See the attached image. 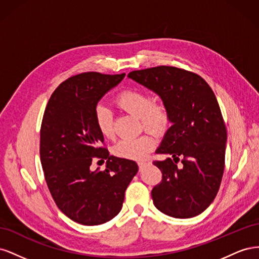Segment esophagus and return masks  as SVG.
Listing matches in <instances>:
<instances>
[{"label":"esophagus","mask_w":259,"mask_h":259,"mask_svg":"<svg viewBox=\"0 0 259 259\" xmlns=\"http://www.w3.org/2000/svg\"><path fill=\"white\" fill-rule=\"evenodd\" d=\"M137 164H138V167H139V168H143V167L146 165V162H143V161H142V162H138Z\"/></svg>","instance_id":"1"}]
</instances>
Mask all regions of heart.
<instances>
[{
	"label": "heart",
	"instance_id": "heart-1",
	"mask_svg": "<svg viewBox=\"0 0 259 259\" xmlns=\"http://www.w3.org/2000/svg\"><path fill=\"white\" fill-rule=\"evenodd\" d=\"M115 103L122 110L139 117L140 125L155 134L166 132L171 122L169 108L162 99H152L148 92L140 89H126L115 98ZM94 121L98 132L105 138L114 136L113 115L109 109L97 104L94 109ZM155 140L150 133H145L135 138L122 139L113 147V153L119 158L140 160L150 152Z\"/></svg>",
	"mask_w": 259,
	"mask_h": 259
}]
</instances>
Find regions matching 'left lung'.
Wrapping results in <instances>:
<instances>
[{
  "label": "left lung",
  "mask_w": 259,
  "mask_h": 259,
  "mask_svg": "<svg viewBox=\"0 0 259 259\" xmlns=\"http://www.w3.org/2000/svg\"><path fill=\"white\" fill-rule=\"evenodd\" d=\"M127 76L159 94L171 115V126L155 151L170 158L153 161L162 171L151 191L153 204L175 218L201 214L214 201L225 168L227 130L214 92L197 73L171 66L135 70Z\"/></svg>",
  "instance_id": "left-lung-1"
}]
</instances>
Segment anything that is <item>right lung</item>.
Listing matches in <instances>:
<instances>
[{
	"mask_svg": "<svg viewBox=\"0 0 259 259\" xmlns=\"http://www.w3.org/2000/svg\"><path fill=\"white\" fill-rule=\"evenodd\" d=\"M125 73L83 72L55 90L40 132L44 177L58 208L73 222L96 226L119 214L124 193L137 173L136 162L109 155L94 121V109ZM94 157L107 158L105 171L89 169Z\"/></svg>",
	"mask_w": 259,
	"mask_h": 259,
	"instance_id": "right-lung-1",
	"label": "right lung"
}]
</instances>
